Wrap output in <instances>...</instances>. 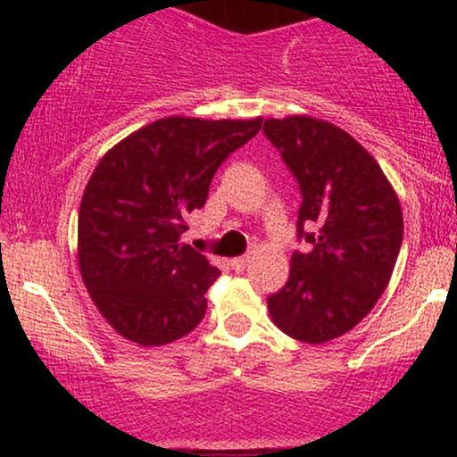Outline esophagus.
I'll list each match as a JSON object with an SVG mask.
<instances>
[{"label": "esophagus", "instance_id": "esophagus-1", "mask_svg": "<svg viewBox=\"0 0 457 457\" xmlns=\"http://www.w3.org/2000/svg\"><path fill=\"white\" fill-rule=\"evenodd\" d=\"M249 262H251V255H240V258L232 260V266L236 270H245L246 266H249Z\"/></svg>", "mask_w": 457, "mask_h": 457}]
</instances>
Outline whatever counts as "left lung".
I'll list each match as a JSON object with an SVG mask.
<instances>
[{"label":"left lung","instance_id":"left-lung-1","mask_svg":"<svg viewBox=\"0 0 457 457\" xmlns=\"http://www.w3.org/2000/svg\"><path fill=\"white\" fill-rule=\"evenodd\" d=\"M262 130L296 178V236L309 243L292 253L286 286L269 296L270 318L298 342H330L389 286L403 238L400 199L374 156L324 120L270 118Z\"/></svg>","mask_w":457,"mask_h":457}]
</instances>
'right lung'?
Segmentation results:
<instances>
[{
  "label": "right lung",
  "mask_w": 457,
  "mask_h": 457,
  "mask_svg": "<svg viewBox=\"0 0 457 457\" xmlns=\"http://www.w3.org/2000/svg\"><path fill=\"white\" fill-rule=\"evenodd\" d=\"M260 129L262 118H162L96 165L79 208V269L122 337L162 345L202 322L204 295L221 270L180 245V234L187 214L206 204L221 162Z\"/></svg>",
  "instance_id": "obj_1"
}]
</instances>
